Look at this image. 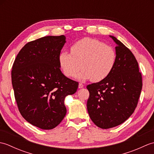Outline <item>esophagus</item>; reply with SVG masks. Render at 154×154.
<instances>
[{
    "label": "esophagus",
    "mask_w": 154,
    "mask_h": 154,
    "mask_svg": "<svg viewBox=\"0 0 154 154\" xmlns=\"http://www.w3.org/2000/svg\"><path fill=\"white\" fill-rule=\"evenodd\" d=\"M83 87H84V85H83V83H79V89H81V88H83Z\"/></svg>",
    "instance_id": "34e87169"
}]
</instances>
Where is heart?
Instances as JSON below:
<instances>
[{
	"mask_svg": "<svg viewBox=\"0 0 154 154\" xmlns=\"http://www.w3.org/2000/svg\"><path fill=\"white\" fill-rule=\"evenodd\" d=\"M71 53L62 51L59 55V64L63 74L68 77L76 75L77 79H91L99 82L113 70L116 55L114 49L96 39L85 38L71 47Z\"/></svg>",
	"mask_w": 154,
	"mask_h": 154,
	"instance_id": "b5f03b06",
	"label": "heart"
}]
</instances>
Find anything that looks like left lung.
Masks as SVG:
<instances>
[{
	"mask_svg": "<svg viewBox=\"0 0 154 154\" xmlns=\"http://www.w3.org/2000/svg\"><path fill=\"white\" fill-rule=\"evenodd\" d=\"M109 36L116 44L113 70L104 79L87 86L88 113L94 124L103 129L120 125L132 115L142 88L134 55L116 38Z\"/></svg>",
	"mask_w": 154,
	"mask_h": 154,
	"instance_id": "8db88e82",
	"label": "left lung"
}]
</instances>
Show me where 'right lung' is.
Instances as JSON below:
<instances>
[{
	"instance_id": "right-lung-1",
	"label": "right lung",
	"mask_w": 154,
	"mask_h": 154,
	"mask_svg": "<svg viewBox=\"0 0 154 154\" xmlns=\"http://www.w3.org/2000/svg\"><path fill=\"white\" fill-rule=\"evenodd\" d=\"M65 35L45 36L28 42L12 66V84L18 110L33 126L51 130L66 114L64 100L74 94L78 83L62 73L59 55Z\"/></svg>"
}]
</instances>
